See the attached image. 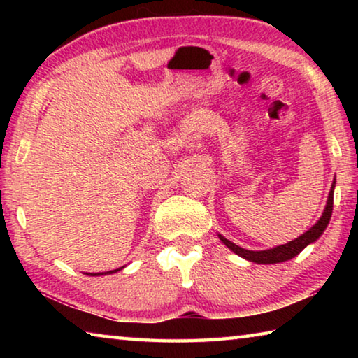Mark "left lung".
I'll return each mask as SVG.
<instances>
[{
  "label": "left lung",
  "instance_id": "8db88e82",
  "mask_svg": "<svg viewBox=\"0 0 358 358\" xmlns=\"http://www.w3.org/2000/svg\"><path fill=\"white\" fill-rule=\"evenodd\" d=\"M333 187H335V181H333V185H331L329 201H327V207L324 210L322 216H320V220L314 224V226L308 230V232L300 235L299 238L289 241V243H286V245L276 246V248H273V250H266V251H250V250H243V248L237 246L235 243H232V241H229L227 238H224L222 235H217V237H220V240L229 248V250H232L235 254H238L240 257L251 260V262L266 265V264L284 262V260L292 259L296 256V254H300L301 250H305L308 245L313 243V241H316L320 235L324 234L325 227L329 226L330 217H331V210H333Z\"/></svg>",
  "mask_w": 358,
  "mask_h": 358
}]
</instances>
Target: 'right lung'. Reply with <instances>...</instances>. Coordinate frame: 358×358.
Returning a JSON list of instances; mask_svg holds the SVG:
<instances>
[{
  "instance_id": "right-lung-1",
  "label": "right lung",
  "mask_w": 358,
  "mask_h": 358,
  "mask_svg": "<svg viewBox=\"0 0 358 358\" xmlns=\"http://www.w3.org/2000/svg\"><path fill=\"white\" fill-rule=\"evenodd\" d=\"M123 268V266H121ZM121 268H117V270H112V271H106V273H90L92 276H99V275H110V273H117V271H120Z\"/></svg>"
}]
</instances>
